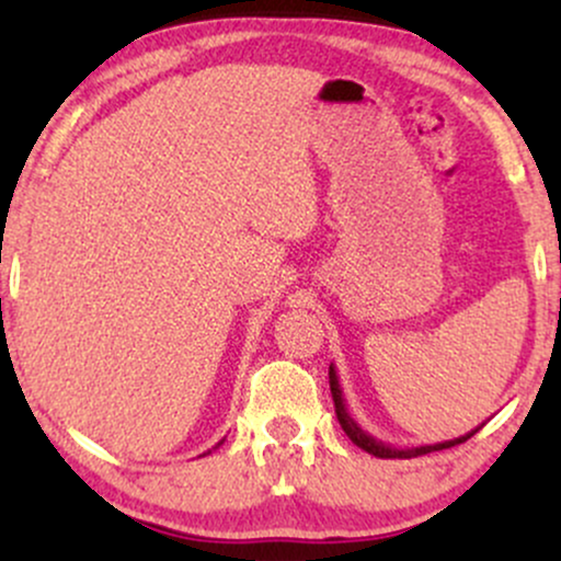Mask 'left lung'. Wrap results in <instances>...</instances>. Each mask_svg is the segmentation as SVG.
I'll use <instances>...</instances> for the list:
<instances>
[{
	"label": "left lung",
	"mask_w": 561,
	"mask_h": 561,
	"mask_svg": "<svg viewBox=\"0 0 561 561\" xmlns=\"http://www.w3.org/2000/svg\"><path fill=\"white\" fill-rule=\"evenodd\" d=\"M330 390H332V401H334V414H337V422L340 427L345 430V435L351 437L353 443H356L358 448H364L366 454L377 456V459H414V456H424V454H433V450H443V448H454L459 446V443H465L472 437L478 430H472V433L461 435V437H454V440H443V443H430V446H411V448H396L390 446V443H382L377 440L375 435H369L366 430L358 424L356 420L351 416V411H347V403H345V396H343V388H340V379H337V371H334V366L330 364Z\"/></svg>",
	"instance_id": "left-lung-1"
}]
</instances>
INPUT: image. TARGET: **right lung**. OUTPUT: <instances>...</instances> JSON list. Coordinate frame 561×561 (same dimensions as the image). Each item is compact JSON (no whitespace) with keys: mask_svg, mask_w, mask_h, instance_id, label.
<instances>
[{"mask_svg":"<svg viewBox=\"0 0 561 561\" xmlns=\"http://www.w3.org/2000/svg\"><path fill=\"white\" fill-rule=\"evenodd\" d=\"M218 446H221V443H218ZM208 454H210V450H208Z\"/></svg>","mask_w":561,"mask_h":561,"instance_id":"obj_1","label":"right lung"}]
</instances>
